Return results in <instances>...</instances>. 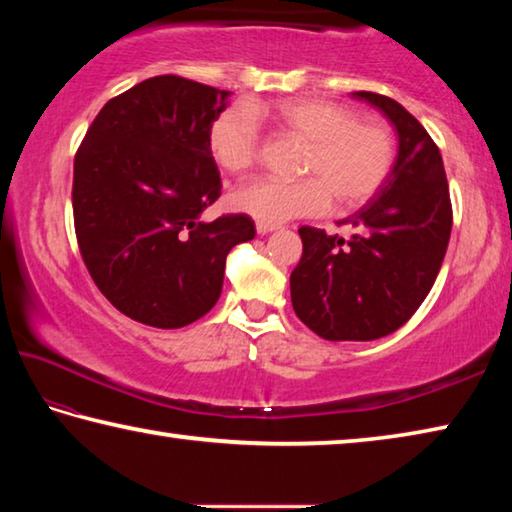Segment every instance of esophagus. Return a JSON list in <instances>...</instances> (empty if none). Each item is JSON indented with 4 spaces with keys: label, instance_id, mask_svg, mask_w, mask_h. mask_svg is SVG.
<instances>
[{
    "label": "esophagus",
    "instance_id": "34e87169",
    "mask_svg": "<svg viewBox=\"0 0 512 512\" xmlns=\"http://www.w3.org/2000/svg\"><path fill=\"white\" fill-rule=\"evenodd\" d=\"M275 230H277V225H273V223H262V221L257 223L259 235H268V232H275Z\"/></svg>",
    "mask_w": 512,
    "mask_h": 512
}]
</instances>
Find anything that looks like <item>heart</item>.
I'll use <instances>...</instances> for the list:
<instances>
[{"label":"heart","instance_id":"heart-1","mask_svg":"<svg viewBox=\"0 0 512 512\" xmlns=\"http://www.w3.org/2000/svg\"><path fill=\"white\" fill-rule=\"evenodd\" d=\"M268 119L280 133L302 137V180H255L232 196L237 210L262 223H284L329 210L332 196L343 207L370 201L386 183L395 162V133L384 119L361 117L345 103L327 99H284L273 106H232L212 121L207 146L228 173H248L262 158Z\"/></svg>","mask_w":512,"mask_h":512}]
</instances>
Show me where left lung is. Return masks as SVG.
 I'll return each instance as SVG.
<instances>
[{"label": "left lung", "mask_w": 512, "mask_h": 512, "mask_svg": "<svg viewBox=\"0 0 512 512\" xmlns=\"http://www.w3.org/2000/svg\"><path fill=\"white\" fill-rule=\"evenodd\" d=\"M391 121L400 137L379 194L348 223L350 239L302 225L291 305L327 341H372L395 332L431 291L452 235V201L436 142L391 97L352 92Z\"/></svg>", "instance_id": "8db88e82"}]
</instances>
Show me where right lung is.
<instances>
[{"instance_id":"1","label":"right lung","mask_w":512,"mask_h":512,"mask_svg":"<svg viewBox=\"0 0 512 512\" xmlns=\"http://www.w3.org/2000/svg\"><path fill=\"white\" fill-rule=\"evenodd\" d=\"M230 92L176 74L112 97L74 158V230L85 266L112 307L176 329L221 296L225 257L255 237L248 214L201 221L221 196L207 146Z\"/></svg>"}]
</instances>
